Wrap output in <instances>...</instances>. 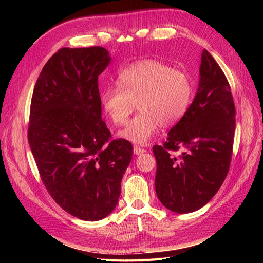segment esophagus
<instances>
[{"mask_svg": "<svg viewBox=\"0 0 263 263\" xmlns=\"http://www.w3.org/2000/svg\"><path fill=\"white\" fill-rule=\"evenodd\" d=\"M133 153H135L138 156V155H141L143 153H146V149H143V148L139 147V146H135V147H133Z\"/></svg>", "mask_w": 263, "mask_h": 263, "instance_id": "obj_1", "label": "esophagus"}]
</instances>
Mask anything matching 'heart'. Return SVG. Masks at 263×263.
<instances>
[{
  "instance_id": "heart-1",
  "label": "heart",
  "mask_w": 263,
  "mask_h": 263,
  "mask_svg": "<svg viewBox=\"0 0 263 263\" xmlns=\"http://www.w3.org/2000/svg\"><path fill=\"white\" fill-rule=\"evenodd\" d=\"M193 85L184 71L172 69L157 60L139 61L117 77V88L100 92V104L115 125H123L136 109L140 113L120 131L119 137L146 144L159 125L174 126L191 105Z\"/></svg>"
}]
</instances>
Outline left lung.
Returning a JSON list of instances; mask_svg holds the SVG:
<instances>
[{
    "mask_svg": "<svg viewBox=\"0 0 263 263\" xmlns=\"http://www.w3.org/2000/svg\"><path fill=\"white\" fill-rule=\"evenodd\" d=\"M235 105L224 72L203 49L200 81L192 104L167 140L153 147L157 160L155 187L167 209L189 214L214 198L230 171ZM181 150V155L174 153Z\"/></svg>",
    "mask_w": 263,
    "mask_h": 263,
    "instance_id": "obj_1",
    "label": "left lung"
}]
</instances>
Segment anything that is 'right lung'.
<instances>
[{
  "instance_id": "1",
  "label": "right lung",
  "mask_w": 263,
  "mask_h": 263,
  "mask_svg": "<svg viewBox=\"0 0 263 263\" xmlns=\"http://www.w3.org/2000/svg\"><path fill=\"white\" fill-rule=\"evenodd\" d=\"M109 62L100 46L59 49L30 104L28 142L44 185L63 210L89 221L114 210L133 154L130 141L110 140L102 120L98 76Z\"/></svg>"
}]
</instances>
